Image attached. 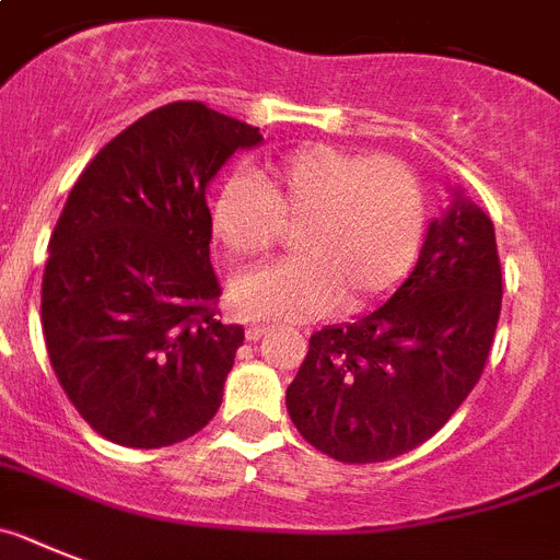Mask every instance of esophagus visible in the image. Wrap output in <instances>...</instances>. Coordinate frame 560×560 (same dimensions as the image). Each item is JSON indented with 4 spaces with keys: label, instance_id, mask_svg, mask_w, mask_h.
I'll return each instance as SVG.
<instances>
[{
    "label": "esophagus",
    "instance_id": "esophagus-1",
    "mask_svg": "<svg viewBox=\"0 0 560 560\" xmlns=\"http://www.w3.org/2000/svg\"><path fill=\"white\" fill-rule=\"evenodd\" d=\"M267 332H270V327H267V324H250V327L245 329L247 340H259L261 335H267Z\"/></svg>",
    "mask_w": 560,
    "mask_h": 560
}]
</instances>
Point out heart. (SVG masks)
Listing matches in <instances>:
<instances>
[{
  "label": "heart",
  "mask_w": 560,
  "mask_h": 560,
  "mask_svg": "<svg viewBox=\"0 0 560 560\" xmlns=\"http://www.w3.org/2000/svg\"><path fill=\"white\" fill-rule=\"evenodd\" d=\"M293 225L299 259L233 281L247 318L307 320L386 299L420 253L425 191L406 160L310 143L233 177L211 206L213 242L233 261L267 256Z\"/></svg>",
  "instance_id": "1"
}]
</instances>
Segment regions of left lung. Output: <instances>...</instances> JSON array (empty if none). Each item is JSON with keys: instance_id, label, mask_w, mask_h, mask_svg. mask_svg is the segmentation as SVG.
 I'll return each mask as SVG.
<instances>
[{"instance_id": "obj_1", "label": "left lung", "mask_w": 560, "mask_h": 560, "mask_svg": "<svg viewBox=\"0 0 560 560\" xmlns=\"http://www.w3.org/2000/svg\"><path fill=\"white\" fill-rule=\"evenodd\" d=\"M499 313L493 222L456 197L383 307L310 335L307 358L287 386L290 420L313 448L347 465L417 448L479 383Z\"/></svg>"}]
</instances>
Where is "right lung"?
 Returning a JSON list of instances; mask_svg holds the SVG:
<instances>
[{"label": "right lung", "mask_w": 560, "mask_h": 560, "mask_svg": "<svg viewBox=\"0 0 560 560\" xmlns=\"http://www.w3.org/2000/svg\"><path fill=\"white\" fill-rule=\"evenodd\" d=\"M256 126L177 101L112 138L50 236L42 327L78 415L126 448L183 442L220 411L240 324L220 318L206 188Z\"/></svg>", "instance_id": "1"}]
</instances>
